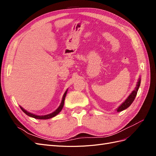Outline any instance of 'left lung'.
<instances>
[{
  "label": "left lung",
  "instance_id": "1",
  "mask_svg": "<svg viewBox=\"0 0 156 156\" xmlns=\"http://www.w3.org/2000/svg\"><path fill=\"white\" fill-rule=\"evenodd\" d=\"M140 79L139 78L137 83H136V87L135 88V90L131 92V94L128 96V98L126 99L125 101L122 103V105L118 107V108L116 109L117 112H120V111H124V110L126 109V108H127V107H129L131 105V103H133V101L135 100V98L136 96V94H137V91H138L139 88L140 87Z\"/></svg>",
  "mask_w": 156,
  "mask_h": 156
}]
</instances>
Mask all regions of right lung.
<instances>
[{"mask_svg": "<svg viewBox=\"0 0 156 156\" xmlns=\"http://www.w3.org/2000/svg\"><path fill=\"white\" fill-rule=\"evenodd\" d=\"M67 92H68V90H66V91L65 93L64 94L63 97H62V101H61L60 105V106L57 108V109H56L54 112H53L52 113H50V114H49V115H44V116L36 115H34V114H32V113H30V112H28L27 111L25 110L24 108H23L22 107H21V106H20V108H21V109L23 112H24L27 115L29 116H30V117H32V118H34V119H41V120H45V119H51V118H53V117L55 116L56 115H57L58 114V113L61 111V110L62 109L64 104L65 98H66V96Z\"/></svg>", "mask_w": 156, "mask_h": 156, "instance_id": "add662e5", "label": "right lung"}]
</instances>
